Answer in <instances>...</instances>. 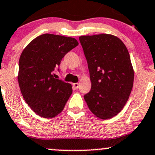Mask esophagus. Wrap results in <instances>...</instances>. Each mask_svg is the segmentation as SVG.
Returning <instances> with one entry per match:
<instances>
[{
  "label": "esophagus",
  "instance_id": "esophagus-1",
  "mask_svg": "<svg viewBox=\"0 0 155 155\" xmlns=\"http://www.w3.org/2000/svg\"><path fill=\"white\" fill-rule=\"evenodd\" d=\"M73 86L75 89H78V88H79V83H73Z\"/></svg>",
  "mask_w": 155,
  "mask_h": 155
}]
</instances>
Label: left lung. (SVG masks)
I'll return each mask as SVG.
<instances>
[{"instance_id":"obj_1","label":"left lung","mask_w":155,"mask_h":155,"mask_svg":"<svg viewBox=\"0 0 155 155\" xmlns=\"http://www.w3.org/2000/svg\"><path fill=\"white\" fill-rule=\"evenodd\" d=\"M79 41L91 82L84 99L94 115L109 119L121 112L132 91L134 71L128 50L111 34L81 36Z\"/></svg>"}]
</instances>
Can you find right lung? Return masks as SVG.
<instances>
[{
  "instance_id": "add662e5",
  "label": "right lung",
  "mask_w": 155,
  "mask_h": 155,
  "mask_svg": "<svg viewBox=\"0 0 155 155\" xmlns=\"http://www.w3.org/2000/svg\"><path fill=\"white\" fill-rule=\"evenodd\" d=\"M78 45L75 38L44 34L34 39L21 52L18 85L25 102L40 116L53 118L64 108L73 92L72 85L55 79L53 72L65 54Z\"/></svg>"
}]
</instances>
